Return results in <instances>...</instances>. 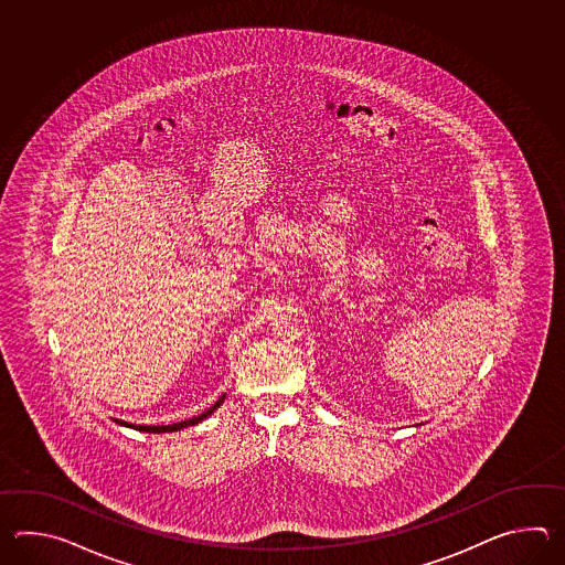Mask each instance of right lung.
<instances>
[{"label":"right lung","instance_id":"1","mask_svg":"<svg viewBox=\"0 0 565 565\" xmlns=\"http://www.w3.org/2000/svg\"><path fill=\"white\" fill-rule=\"evenodd\" d=\"M224 397L226 396L220 397V399H217L216 404H214L212 408L205 409L204 414H200V416H193V418H190V420L175 422V424H168V426H137V424H129V422L117 420V418H115V422H119L120 426H127V428H132V430H139V433H178V430H181V428H185V426H195L198 422L205 420L207 416H212V414H214V409L220 408V404L224 402Z\"/></svg>","mask_w":565,"mask_h":565}]
</instances>
